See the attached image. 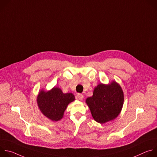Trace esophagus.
<instances>
[{
    "mask_svg": "<svg viewBox=\"0 0 157 157\" xmlns=\"http://www.w3.org/2000/svg\"><path fill=\"white\" fill-rule=\"evenodd\" d=\"M83 98H84V96H83L82 94H77V98H78V99H79V100H80V101H82V100L83 99Z\"/></svg>",
    "mask_w": 157,
    "mask_h": 157,
    "instance_id": "34e87169",
    "label": "esophagus"
}]
</instances>
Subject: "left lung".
Here are the masks:
<instances>
[{"instance_id": "left-lung-1", "label": "left lung", "mask_w": 157, "mask_h": 157, "mask_svg": "<svg viewBox=\"0 0 157 157\" xmlns=\"http://www.w3.org/2000/svg\"><path fill=\"white\" fill-rule=\"evenodd\" d=\"M124 92L115 81L95 87L91 97L86 99L91 115L97 122L105 124L117 117L124 104Z\"/></svg>"}]
</instances>
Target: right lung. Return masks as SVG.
I'll list each match as a JSON object with an SVG mask.
<instances>
[{"mask_svg": "<svg viewBox=\"0 0 157 157\" xmlns=\"http://www.w3.org/2000/svg\"><path fill=\"white\" fill-rule=\"evenodd\" d=\"M75 100L73 94L63 93L59 87H53L48 91L41 89L37 96L36 102L44 116L52 121H58L63 117L68 104Z\"/></svg>", "mask_w": 157, "mask_h": 157, "instance_id": "add662e5", "label": "right lung"}]
</instances>
